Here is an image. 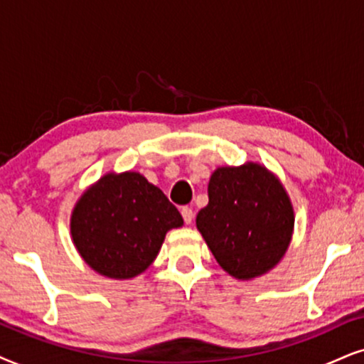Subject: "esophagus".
Returning a JSON list of instances; mask_svg holds the SVG:
<instances>
[{
  "mask_svg": "<svg viewBox=\"0 0 364 364\" xmlns=\"http://www.w3.org/2000/svg\"><path fill=\"white\" fill-rule=\"evenodd\" d=\"M181 215H183V220H185L186 225H190L193 222V218H195V213H193V210L190 208V206H183Z\"/></svg>",
  "mask_w": 364,
  "mask_h": 364,
  "instance_id": "esophagus-1",
  "label": "esophagus"
}]
</instances>
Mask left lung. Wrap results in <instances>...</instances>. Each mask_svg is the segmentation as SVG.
Returning <instances> with one entry per match:
<instances>
[{"label": "left lung", "mask_w": 364, "mask_h": 364, "mask_svg": "<svg viewBox=\"0 0 364 364\" xmlns=\"http://www.w3.org/2000/svg\"><path fill=\"white\" fill-rule=\"evenodd\" d=\"M196 228L232 277H260L279 264L294 230V208L282 183L259 163L215 169L208 205Z\"/></svg>", "instance_id": "1"}]
</instances>
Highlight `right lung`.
I'll use <instances>...</instances> for the list:
<instances>
[{
  "label": "right lung",
  "mask_w": 364,
  "mask_h": 364,
  "mask_svg": "<svg viewBox=\"0 0 364 364\" xmlns=\"http://www.w3.org/2000/svg\"><path fill=\"white\" fill-rule=\"evenodd\" d=\"M179 211L158 186L136 171L107 173L77 201L70 218L73 245L85 264L109 279H132L158 257Z\"/></svg>",
  "instance_id": "right-lung-1"
}]
</instances>
